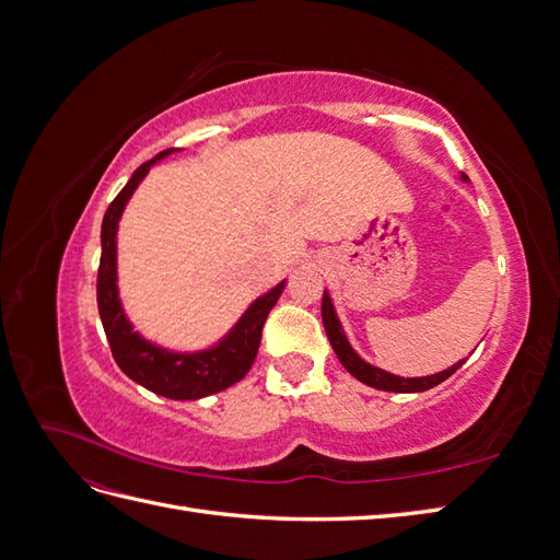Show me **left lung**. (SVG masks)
<instances>
[{"label": "left lung", "mask_w": 560, "mask_h": 560, "mask_svg": "<svg viewBox=\"0 0 560 560\" xmlns=\"http://www.w3.org/2000/svg\"><path fill=\"white\" fill-rule=\"evenodd\" d=\"M467 179V175H463ZM322 322H325V331L329 336V343L336 352V358L341 360V364L350 371V374L362 381L364 385H371L376 389H385V393H422V389H430L439 383H444L446 378H451L457 369L463 366V362L453 364L451 369L442 371V374H434V376H425V378H399V376H393L387 374V371L383 369H376L366 364L362 358H358V352H354L348 343V338L341 329V322H338L336 313H334V306H331V299L327 296V292L322 294Z\"/></svg>", "instance_id": "8db88e82"}]
</instances>
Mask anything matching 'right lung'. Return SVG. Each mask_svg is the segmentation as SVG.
<instances>
[{"instance_id": "1", "label": "right lung", "mask_w": 560, "mask_h": 560, "mask_svg": "<svg viewBox=\"0 0 560 560\" xmlns=\"http://www.w3.org/2000/svg\"><path fill=\"white\" fill-rule=\"evenodd\" d=\"M171 151L173 149H165L159 156L142 163L132 173L124 189L109 202L103 219V233H100V238H103V254H100L97 268V311L118 369L135 383L151 389V393L184 401L222 393V389L247 376V371L252 369L254 358L259 352L264 322L270 308L278 303L284 282H280L266 296L254 301L252 308L243 315V319L224 341L206 352L175 354L147 343L144 338L132 331L116 294V226L128 198L138 189V184L149 173V167L159 159L171 154Z\"/></svg>"}]
</instances>
